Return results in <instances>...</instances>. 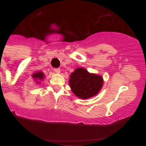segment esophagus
I'll return each mask as SVG.
<instances>
[{
  "mask_svg": "<svg viewBox=\"0 0 146 146\" xmlns=\"http://www.w3.org/2000/svg\"><path fill=\"white\" fill-rule=\"evenodd\" d=\"M54 72L56 73H59L61 72V70L59 68H54Z\"/></svg>",
  "mask_w": 146,
  "mask_h": 146,
  "instance_id": "1",
  "label": "esophagus"
}]
</instances>
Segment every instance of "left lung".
I'll return each instance as SVG.
<instances>
[{"label": "left lung", "instance_id": "1", "mask_svg": "<svg viewBox=\"0 0 146 146\" xmlns=\"http://www.w3.org/2000/svg\"><path fill=\"white\" fill-rule=\"evenodd\" d=\"M102 84L101 76L89 73L83 68L76 69L70 75V88L79 98H89L97 95Z\"/></svg>", "mask_w": 146, "mask_h": 146}]
</instances>
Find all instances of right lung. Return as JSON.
Returning <instances> with one entry per match:
<instances>
[{
    "label": "right lung",
    "mask_w": 146,
    "mask_h": 146,
    "mask_svg": "<svg viewBox=\"0 0 146 146\" xmlns=\"http://www.w3.org/2000/svg\"><path fill=\"white\" fill-rule=\"evenodd\" d=\"M33 77H34L35 79L42 80L44 78V74H43L42 72H38V73H36L35 74H33Z\"/></svg>",
    "instance_id": "right-lung-1"
}]
</instances>
